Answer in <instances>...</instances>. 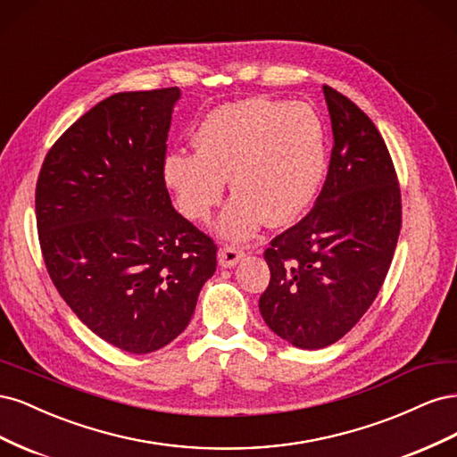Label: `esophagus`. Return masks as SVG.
<instances>
[{"label":"esophagus","instance_id":"34e87169","mask_svg":"<svg viewBox=\"0 0 457 457\" xmlns=\"http://www.w3.org/2000/svg\"><path fill=\"white\" fill-rule=\"evenodd\" d=\"M217 259H219L220 267L232 269V267H237L238 262L244 259V252L237 245H225V247H220V250H219Z\"/></svg>","mask_w":457,"mask_h":457}]
</instances>
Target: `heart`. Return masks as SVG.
Returning <instances> with one entry per match:
<instances>
[{
    "mask_svg": "<svg viewBox=\"0 0 457 457\" xmlns=\"http://www.w3.org/2000/svg\"><path fill=\"white\" fill-rule=\"evenodd\" d=\"M192 143L196 152L165 154L162 181L179 212L205 220L230 179L234 196L215 225L223 240H250L265 220L272 227L294 223L322 185L324 126L305 103L223 104L202 120Z\"/></svg>",
    "mask_w": 457,
    "mask_h": 457,
    "instance_id": "heart-1",
    "label": "heart"
}]
</instances>
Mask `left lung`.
<instances>
[{
  "instance_id": "1",
  "label": "left lung",
  "mask_w": 457,
  "mask_h": 457,
  "mask_svg": "<svg viewBox=\"0 0 457 457\" xmlns=\"http://www.w3.org/2000/svg\"><path fill=\"white\" fill-rule=\"evenodd\" d=\"M331 120L329 170L312 212L270 242L262 320L299 349H324L378 297L400 234V188L373 121L347 96L322 87Z\"/></svg>"
}]
</instances>
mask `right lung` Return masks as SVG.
Listing matches in <instances>:
<instances>
[{
	"label": "right lung",
	"instance_id": "1",
	"mask_svg": "<svg viewBox=\"0 0 457 457\" xmlns=\"http://www.w3.org/2000/svg\"><path fill=\"white\" fill-rule=\"evenodd\" d=\"M179 87L116 93L53 145L36 187L39 245L66 305L114 347L146 354L183 334L217 247L162 181Z\"/></svg>",
	"mask_w": 457,
	"mask_h": 457
}]
</instances>
